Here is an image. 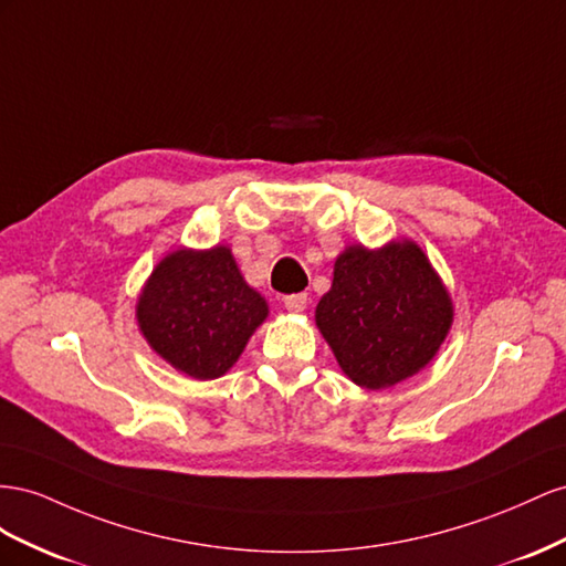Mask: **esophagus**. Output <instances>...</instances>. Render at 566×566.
<instances>
[{
  "instance_id": "34e87169",
  "label": "esophagus",
  "mask_w": 566,
  "mask_h": 566,
  "mask_svg": "<svg viewBox=\"0 0 566 566\" xmlns=\"http://www.w3.org/2000/svg\"><path fill=\"white\" fill-rule=\"evenodd\" d=\"M284 308L292 311V313H301L305 311V305H308V296L305 294H292V296H284Z\"/></svg>"
}]
</instances>
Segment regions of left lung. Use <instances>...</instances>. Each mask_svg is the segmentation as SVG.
Returning a JSON list of instances; mask_svg holds the SVG:
<instances>
[{"instance_id": "8db88e82", "label": "left lung", "mask_w": 566, "mask_h": 566, "mask_svg": "<svg viewBox=\"0 0 566 566\" xmlns=\"http://www.w3.org/2000/svg\"><path fill=\"white\" fill-rule=\"evenodd\" d=\"M315 322L348 379L377 391L433 358L453 322V303L412 241L379 251L350 247L336 258Z\"/></svg>"}]
</instances>
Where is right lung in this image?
I'll list each match as a JSON object with an SVG mask.
<instances>
[{"label": "right lung", "instance_id": "obj_1", "mask_svg": "<svg viewBox=\"0 0 566 566\" xmlns=\"http://www.w3.org/2000/svg\"><path fill=\"white\" fill-rule=\"evenodd\" d=\"M268 317L228 247L180 249L156 265L137 303L149 346L193 379L222 377Z\"/></svg>", "mask_w": 566, "mask_h": 566}]
</instances>
